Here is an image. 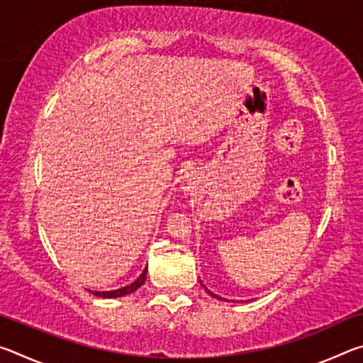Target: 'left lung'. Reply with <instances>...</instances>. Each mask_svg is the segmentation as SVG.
<instances>
[{
  "label": "left lung",
  "instance_id": "8db88e82",
  "mask_svg": "<svg viewBox=\"0 0 363 363\" xmlns=\"http://www.w3.org/2000/svg\"><path fill=\"white\" fill-rule=\"evenodd\" d=\"M201 285H203V284H201ZM203 288H205V290H206V293H208V294H211V296H213V298H218V299H223V298H219V296H218V294H214V293H211V291H210V290H208V288H206V286H205V285H203Z\"/></svg>",
  "mask_w": 363,
  "mask_h": 363
}]
</instances>
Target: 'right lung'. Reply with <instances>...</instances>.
Returning a JSON list of instances; mask_svg holds the SVG:
<instances>
[{
    "label": "right lung",
    "instance_id": "right-lung-1",
    "mask_svg": "<svg viewBox=\"0 0 363 363\" xmlns=\"http://www.w3.org/2000/svg\"><path fill=\"white\" fill-rule=\"evenodd\" d=\"M147 279V269H144V272L139 275V277L133 281L131 285H126L123 288H118V290H112V291H93V294L99 298H120V296H126V294H131L133 291H136L139 286L144 285V281Z\"/></svg>",
    "mask_w": 363,
    "mask_h": 363
}]
</instances>
